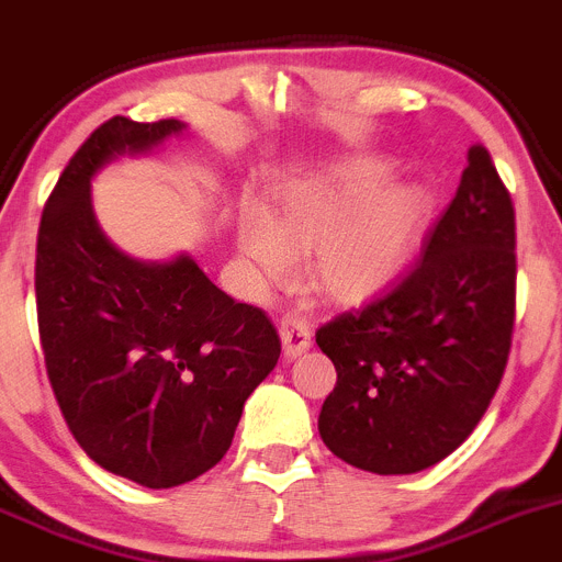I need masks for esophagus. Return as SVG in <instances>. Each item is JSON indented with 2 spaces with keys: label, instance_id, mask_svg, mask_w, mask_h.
<instances>
[{
  "label": "esophagus",
  "instance_id": "esophagus-1",
  "mask_svg": "<svg viewBox=\"0 0 562 562\" xmlns=\"http://www.w3.org/2000/svg\"><path fill=\"white\" fill-rule=\"evenodd\" d=\"M280 338H282V349H285V358L288 360L299 358V355L311 349V340H313L311 322H307L305 316H296V313H291V316L282 318Z\"/></svg>",
  "mask_w": 562,
  "mask_h": 562
}]
</instances>
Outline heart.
Returning a JSON list of instances; mask_svg holds the SVG:
<instances>
[{
    "label": "heart",
    "mask_w": 562,
    "mask_h": 562,
    "mask_svg": "<svg viewBox=\"0 0 562 562\" xmlns=\"http://www.w3.org/2000/svg\"><path fill=\"white\" fill-rule=\"evenodd\" d=\"M387 169L358 160L282 196L274 218L246 216L240 249L269 280L282 282L311 251V282L335 302H360L402 269L427 218L422 188H376Z\"/></svg>",
    "instance_id": "obj_1"
}]
</instances>
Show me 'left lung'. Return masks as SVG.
I'll return each instance as SVG.
<instances>
[{
    "label": "left lung",
    "instance_id": "left-lung-1",
    "mask_svg": "<svg viewBox=\"0 0 562 562\" xmlns=\"http://www.w3.org/2000/svg\"><path fill=\"white\" fill-rule=\"evenodd\" d=\"M516 210L482 144L418 263L360 311L318 327L338 380L322 405L329 452L371 474H416L474 432L510 358Z\"/></svg>",
    "mask_w": 562,
    "mask_h": 562
}]
</instances>
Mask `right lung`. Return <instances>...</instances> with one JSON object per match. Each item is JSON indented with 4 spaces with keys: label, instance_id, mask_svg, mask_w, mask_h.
<instances>
[{
    "label": "right lung",
    "instance_id": "add662e5",
    "mask_svg": "<svg viewBox=\"0 0 562 562\" xmlns=\"http://www.w3.org/2000/svg\"><path fill=\"white\" fill-rule=\"evenodd\" d=\"M113 115L49 193L35 305L49 385L82 452L146 487L196 480L227 454L244 402L280 360L266 311L216 288L191 257L138 263L99 229L91 177L180 133Z\"/></svg>",
    "mask_w": 562,
    "mask_h": 562
}]
</instances>
